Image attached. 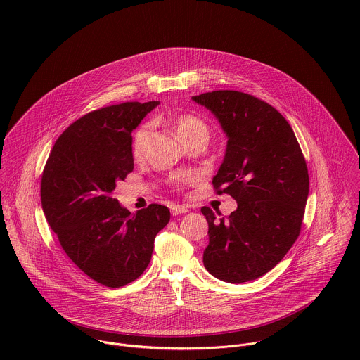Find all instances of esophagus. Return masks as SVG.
<instances>
[{
  "label": "esophagus",
  "instance_id": "1",
  "mask_svg": "<svg viewBox=\"0 0 360 360\" xmlns=\"http://www.w3.org/2000/svg\"><path fill=\"white\" fill-rule=\"evenodd\" d=\"M188 212V207L184 205H174L172 207V213L176 216V214H183V213H187Z\"/></svg>",
  "mask_w": 360,
  "mask_h": 360
}]
</instances>
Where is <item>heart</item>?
<instances>
[{"instance_id":"heart-1","label":"heart","mask_w":360,"mask_h":360,"mask_svg":"<svg viewBox=\"0 0 360 360\" xmlns=\"http://www.w3.org/2000/svg\"><path fill=\"white\" fill-rule=\"evenodd\" d=\"M174 129H176V133H177V136L181 141H184V140H187L193 136H198V134H206L207 136V126H206L205 122H202L200 117L193 116V115L179 116L174 122ZM148 130H150V126L143 124L134 131L133 140H131V155H133V158L140 159L143 156L146 140H147V136H148ZM188 180H190V176H181L179 179L180 183H186Z\"/></svg>"}]
</instances>
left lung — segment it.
<instances>
[{
    "label": "left lung",
    "mask_w": 360,
    "mask_h": 360,
    "mask_svg": "<svg viewBox=\"0 0 360 360\" xmlns=\"http://www.w3.org/2000/svg\"><path fill=\"white\" fill-rule=\"evenodd\" d=\"M193 100L216 116L229 139L212 183L217 194L237 201L229 217L201 207L209 226L204 264L227 283L255 280L300 236L309 194L305 158L284 116L257 97L219 90Z\"/></svg>",
    "instance_id": "obj_1"
}]
</instances>
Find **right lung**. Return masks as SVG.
<instances>
[{
  "label": "right lung",
  "mask_w": 360,
  "mask_h": 360,
  "mask_svg": "<svg viewBox=\"0 0 360 360\" xmlns=\"http://www.w3.org/2000/svg\"><path fill=\"white\" fill-rule=\"evenodd\" d=\"M158 101L123 103L93 110L55 141L41 177V205L72 262L105 287L139 278L169 223L166 206L130 212L113 198L116 183L134 167L131 131Z\"/></svg>",
  "instance_id": "right-lung-1"
}]
</instances>
